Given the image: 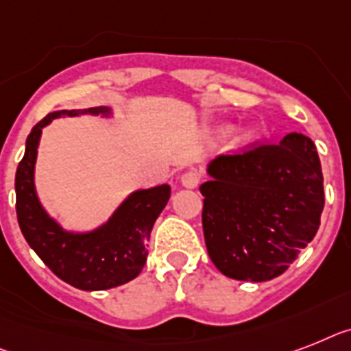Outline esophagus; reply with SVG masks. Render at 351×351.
Wrapping results in <instances>:
<instances>
[{
	"mask_svg": "<svg viewBox=\"0 0 351 351\" xmlns=\"http://www.w3.org/2000/svg\"><path fill=\"white\" fill-rule=\"evenodd\" d=\"M181 184L184 188H195L199 184V173L195 170H186L181 176Z\"/></svg>",
	"mask_w": 351,
	"mask_h": 351,
	"instance_id": "obj_1",
	"label": "esophagus"
}]
</instances>
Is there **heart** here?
Masks as SVG:
<instances>
[{"label": "heart", "mask_w": 351, "mask_h": 351, "mask_svg": "<svg viewBox=\"0 0 351 351\" xmlns=\"http://www.w3.org/2000/svg\"><path fill=\"white\" fill-rule=\"evenodd\" d=\"M230 130H231V127H228V125L219 127V129L215 130V136L217 138H224V136H228V132H230ZM242 138H244V140H251V138H253V129H245L244 134H242Z\"/></svg>", "instance_id": "b5f03b06"}]
</instances>
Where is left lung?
I'll list each match as a JSON object with an SVG mask.
<instances>
[{"label": "left lung", "instance_id": "obj_1", "mask_svg": "<svg viewBox=\"0 0 351 351\" xmlns=\"http://www.w3.org/2000/svg\"><path fill=\"white\" fill-rule=\"evenodd\" d=\"M206 173L202 230L215 267L242 282L285 273L319 230L325 206L314 141L291 132L280 145L213 159Z\"/></svg>", "mask_w": 351, "mask_h": 351}]
</instances>
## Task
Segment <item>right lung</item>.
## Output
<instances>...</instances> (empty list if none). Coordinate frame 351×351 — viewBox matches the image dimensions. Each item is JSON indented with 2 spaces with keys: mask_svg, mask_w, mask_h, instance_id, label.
Instances as JSON below:
<instances>
[{
  "mask_svg": "<svg viewBox=\"0 0 351 351\" xmlns=\"http://www.w3.org/2000/svg\"><path fill=\"white\" fill-rule=\"evenodd\" d=\"M97 117L112 120L109 106L62 109L40 120L26 138L16 172L17 222L26 242L60 280L80 291H106L141 273L150 231L170 199V184L138 188L114 208L107 221L91 230H68L46 210L36 186V163L43 129L57 118Z\"/></svg>",
  "mask_w": 351,
  "mask_h": 351,
  "instance_id": "obj_1",
  "label": "right lung"
}]
</instances>
